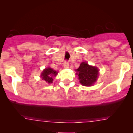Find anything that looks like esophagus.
<instances>
[{
  "mask_svg": "<svg viewBox=\"0 0 133 133\" xmlns=\"http://www.w3.org/2000/svg\"><path fill=\"white\" fill-rule=\"evenodd\" d=\"M69 66V64L68 62H65L64 63V68H68Z\"/></svg>",
  "mask_w": 133,
  "mask_h": 133,
  "instance_id": "1",
  "label": "esophagus"
}]
</instances>
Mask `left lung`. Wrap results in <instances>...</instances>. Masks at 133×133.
<instances>
[{"instance_id": "obj_1", "label": "left lung", "mask_w": 133, "mask_h": 133, "mask_svg": "<svg viewBox=\"0 0 133 133\" xmlns=\"http://www.w3.org/2000/svg\"><path fill=\"white\" fill-rule=\"evenodd\" d=\"M76 75L78 76L80 84L84 86H91L96 81L98 76L99 70L96 67L89 65L83 62L76 69Z\"/></svg>"}]
</instances>
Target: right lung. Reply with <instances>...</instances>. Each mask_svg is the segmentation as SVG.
Returning a JSON list of instances; mask_svg holds the SVG:
<instances>
[{"label":"right lung","mask_w":133,"mask_h":133,"mask_svg":"<svg viewBox=\"0 0 133 133\" xmlns=\"http://www.w3.org/2000/svg\"><path fill=\"white\" fill-rule=\"evenodd\" d=\"M57 74H58V72L54 71L51 68H48L44 69V71L42 72L41 77L47 83L51 84V83H53V77L56 76Z\"/></svg>","instance_id":"obj_1"}]
</instances>
